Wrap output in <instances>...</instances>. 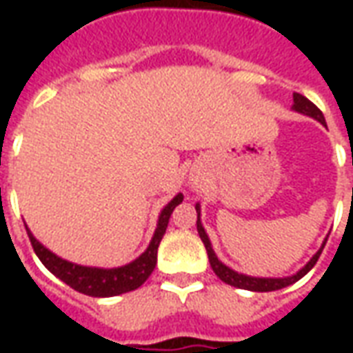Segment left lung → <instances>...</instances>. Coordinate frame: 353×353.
I'll return each mask as SVG.
<instances>
[{"label":"left lung","instance_id":"obj_1","mask_svg":"<svg viewBox=\"0 0 353 353\" xmlns=\"http://www.w3.org/2000/svg\"><path fill=\"white\" fill-rule=\"evenodd\" d=\"M293 111L296 113H301V115L312 117V119H316L318 123L325 124V117L323 113L319 111L314 103H312L308 98H304L303 94H293ZM196 214H199V219H196V230H199V236L200 240L204 242V248H206L208 252V259H210V265L214 268V272L217 274V278L225 283H229L232 288L238 289H248V291H259V293H265V291H276V289H283L291 285V283H295L303 278L304 274H308L314 268V265L318 263L319 255L323 252V248H325L327 238L323 240V244L319 248L318 252L314 253V257H312L306 265L299 270L296 274H291V276H285V278H255V276H248V274H240L236 270H232L230 266H227L225 263L217 259V255H215L214 248H212V242H210V238H208L206 230H204V225L200 221V204H196Z\"/></svg>","mask_w":353,"mask_h":353}]
</instances>
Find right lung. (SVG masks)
<instances>
[{"instance_id": "1", "label": "right lung", "mask_w": 353, "mask_h": 353, "mask_svg": "<svg viewBox=\"0 0 353 353\" xmlns=\"http://www.w3.org/2000/svg\"><path fill=\"white\" fill-rule=\"evenodd\" d=\"M183 202V194L177 192L174 199L170 200L166 206L162 208L159 214V221H157V229L151 238V242L147 245V250L138 259H134L128 265L115 266V268H100V266H83L77 263H70V261L58 257L57 253L47 250L45 245L32 234V230L28 229V236L30 242L34 245L35 255L39 257L43 265L49 268L50 272L57 276L58 280L68 283L70 288L79 291L83 295L88 296H115L128 293L143 285V281L151 276L157 265V252H159V244H161L162 236L168 227L170 215L176 210L177 204Z\"/></svg>"}]
</instances>
